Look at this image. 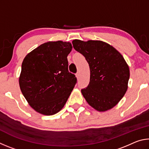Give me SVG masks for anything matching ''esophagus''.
Masks as SVG:
<instances>
[{
    "label": "esophagus",
    "mask_w": 149,
    "mask_h": 149,
    "mask_svg": "<svg viewBox=\"0 0 149 149\" xmlns=\"http://www.w3.org/2000/svg\"><path fill=\"white\" fill-rule=\"evenodd\" d=\"M75 76H76V77L77 78H79V72H77L76 74H75Z\"/></svg>",
    "instance_id": "1"
}]
</instances>
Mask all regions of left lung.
I'll use <instances>...</instances> for the list:
<instances>
[{"label":"left lung","instance_id":"1","mask_svg":"<svg viewBox=\"0 0 149 149\" xmlns=\"http://www.w3.org/2000/svg\"><path fill=\"white\" fill-rule=\"evenodd\" d=\"M74 49L84 55L90 68V81L81 89L88 104L99 112L115 107L125 94L130 79L129 66L122 55L101 41H72Z\"/></svg>","mask_w":149,"mask_h":149}]
</instances>
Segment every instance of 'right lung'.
<instances>
[{"label":"right lung","mask_w":149,"mask_h":149,"mask_svg":"<svg viewBox=\"0 0 149 149\" xmlns=\"http://www.w3.org/2000/svg\"><path fill=\"white\" fill-rule=\"evenodd\" d=\"M69 42L49 41L26 55L19 78L20 89L31 107L40 114H56L64 107L77 83L68 71Z\"/></svg>","instance_id":"1"}]
</instances>
